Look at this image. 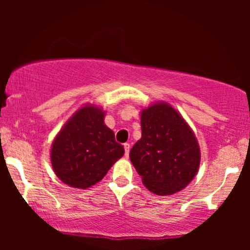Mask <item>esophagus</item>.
Listing matches in <instances>:
<instances>
[{
    "mask_svg": "<svg viewBox=\"0 0 250 250\" xmlns=\"http://www.w3.org/2000/svg\"><path fill=\"white\" fill-rule=\"evenodd\" d=\"M125 157H128V155H129V150H130V145L128 143H125Z\"/></svg>",
    "mask_w": 250,
    "mask_h": 250,
    "instance_id": "1",
    "label": "esophagus"
}]
</instances>
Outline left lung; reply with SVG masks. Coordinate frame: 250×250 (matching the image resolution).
<instances>
[{
    "label": "left lung",
    "instance_id": "left-lung-1",
    "mask_svg": "<svg viewBox=\"0 0 250 250\" xmlns=\"http://www.w3.org/2000/svg\"><path fill=\"white\" fill-rule=\"evenodd\" d=\"M129 158L144 185L163 196L183 190L195 178L201 152L195 134L178 111L160 103L141 112V139Z\"/></svg>",
    "mask_w": 250,
    "mask_h": 250
}]
</instances>
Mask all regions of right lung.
<instances>
[{"mask_svg": "<svg viewBox=\"0 0 250 250\" xmlns=\"http://www.w3.org/2000/svg\"><path fill=\"white\" fill-rule=\"evenodd\" d=\"M123 153L125 147L105 125L104 112L84 106L55 138L50 160L60 180L72 188H87L102 180Z\"/></svg>", "mask_w": 250, "mask_h": 250, "instance_id": "right-lung-1", "label": "right lung"}]
</instances>
